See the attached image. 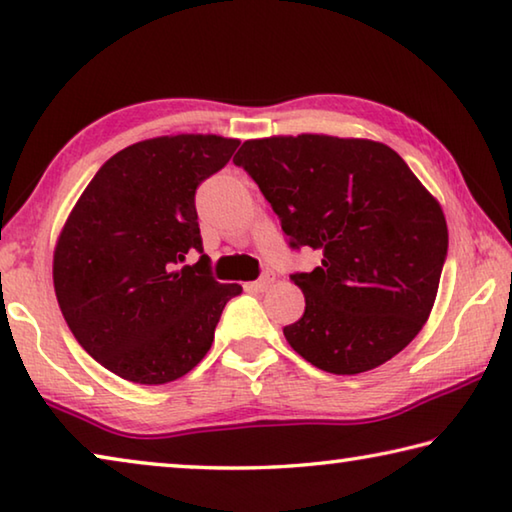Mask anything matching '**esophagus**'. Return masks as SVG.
Masks as SVG:
<instances>
[{"instance_id": "34e87169", "label": "esophagus", "mask_w": 512, "mask_h": 512, "mask_svg": "<svg viewBox=\"0 0 512 512\" xmlns=\"http://www.w3.org/2000/svg\"><path fill=\"white\" fill-rule=\"evenodd\" d=\"M273 280H275V275L271 271H266V273L259 275V280H255L253 284H250V287H253L255 291H266L273 284Z\"/></svg>"}]
</instances>
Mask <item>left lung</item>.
I'll use <instances>...</instances> for the list:
<instances>
[{
	"label": "left lung",
	"instance_id": "obj_1",
	"mask_svg": "<svg viewBox=\"0 0 512 512\" xmlns=\"http://www.w3.org/2000/svg\"><path fill=\"white\" fill-rule=\"evenodd\" d=\"M235 164L255 180L289 248L320 266L293 273L305 314L284 327L302 359L359 375L409 345L438 293L447 223L391 146L329 135L248 140Z\"/></svg>",
	"mask_w": 512,
	"mask_h": 512
}]
</instances>
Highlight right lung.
<instances>
[{"instance_id": "add662e5", "label": "right lung", "mask_w": 512, "mask_h": 512, "mask_svg": "<svg viewBox=\"0 0 512 512\" xmlns=\"http://www.w3.org/2000/svg\"><path fill=\"white\" fill-rule=\"evenodd\" d=\"M239 140L155 137L94 173L54 253L60 311L81 348L133 384L187 375L212 348L239 284L216 282L203 255L196 189L221 171ZM196 249L194 267H180Z\"/></svg>"}]
</instances>
